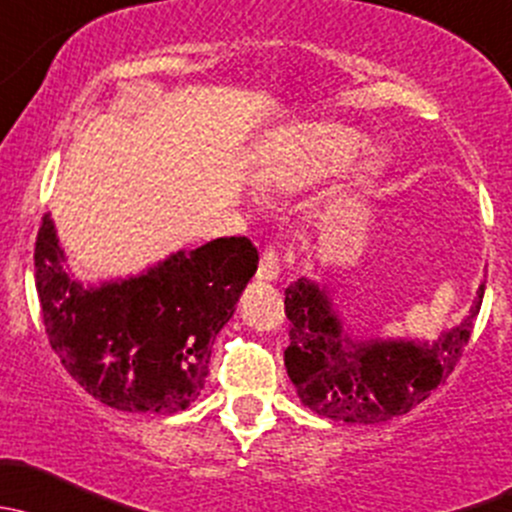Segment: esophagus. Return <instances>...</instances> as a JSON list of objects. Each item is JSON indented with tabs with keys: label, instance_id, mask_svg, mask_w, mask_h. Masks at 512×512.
<instances>
[{
	"label": "esophagus",
	"instance_id": "1",
	"mask_svg": "<svg viewBox=\"0 0 512 512\" xmlns=\"http://www.w3.org/2000/svg\"><path fill=\"white\" fill-rule=\"evenodd\" d=\"M278 273H281V261H278L276 249H271V246H268V249L261 254V261H258L256 281L271 283V281H276Z\"/></svg>",
	"mask_w": 512,
	"mask_h": 512
}]
</instances>
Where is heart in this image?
Wrapping results in <instances>:
<instances>
[{"label":"heart","mask_w":512,"mask_h":512,"mask_svg":"<svg viewBox=\"0 0 512 512\" xmlns=\"http://www.w3.org/2000/svg\"><path fill=\"white\" fill-rule=\"evenodd\" d=\"M360 133L342 125H318L298 135L286 160L271 172V182L283 189H298L333 175L350 165L362 150Z\"/></svg>","instance_id":"b5f03b06"}]
</instances>
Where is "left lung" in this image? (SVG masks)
Returning <instances> with one entry per match:
<instances>
[{
  "instance_id": "1",
  "label": "left lung",
  "mask_w": 512,
  "mask_h": 512,
  "mask_svg": "<svg viewBox=\"0 0 512 512\" xmlns=\"http://www.w3.org/2000/svg\"><path fill=\"white\" fill-rule=\"evenodd\" d=\"M483 291L486 281L461 325L439 340L357 342L342 330L325 288L308 278L293 281L286 288L291 345L283 360L300 402L315 414L347 424H379L412 412L456 367L473 333Z\"/></svg>"
}]
</instances>
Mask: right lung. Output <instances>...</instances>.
<instances>
[{"instance_id":"right-lung-1","label":"right lung","mask_w":512,"mask_h":512,"mask_svg":"<svg viewBox=\"0 0 512 512\" xmlns=\"http://www.w3.org/2000/svg\"><path fill=\"white\" fill-rule=\"evenodd\" d=\"M51 350L88 394L130 414H175L204 389L219 330L258 268L246 236L177 251L140 276L86 288L63 268L49 214L34 249Z\"/></svg>"}]
</instances>
